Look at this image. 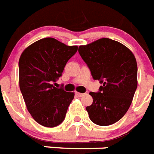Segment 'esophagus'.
<instances>
[{"instance_id":"1","label":"esophagus","mask_w":154,"mask_h":154,"mask_svg":"<svg viewBox=\"0 0 154 154\" xmlns=\"http://www.w3.org/2000/svg\"><path fill=\"white\" fill-rule=\"evenodd\" d=\"M75 94H76V96H77V97H83L84 95H85V93H78V92H77V93H76Z\"/></svg>"}]
</instances>
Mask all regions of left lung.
Returning <instances> with one entry per match:
<instances>
[{"instance_id":"obj_1","label":"left lung","mask_w":154,"mask_h":154,"mask_svg":"<svg viewBox=\"0 0 154 154\" xmlns=\"http://www.w3.org/2000/svg\"><path fill=\"white\" fill-rule=\"evenodd\" d=\"M79 52L93 79L103 83L98 93H90L93 103L86 109L90 120L101 126L114 124L128 111L137 88L136 57L128 47L108 38L79 46Z\"/></svg>"}]
</instances>
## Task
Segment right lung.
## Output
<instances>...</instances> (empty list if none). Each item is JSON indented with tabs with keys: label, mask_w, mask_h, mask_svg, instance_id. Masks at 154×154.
<instances>
[{
	"label": "right lung",
	"mask_w": 154,
	"mask_h": 154,
	"mask_svg": "<svg viewBox=\"0 0 154 154\" xmlns=\"http://www.w3.org/2000/svg\"><path fill=\"white\" fill-rule=\"evenodd\" d=\"M78 46L54 38L37 40L23 51L18 61L19 87L26 107L39 125L53 128L64 121L75 93L54 86Z\"/></svg>",
	"instance_id": "right-lung-1"
}]
</instances>
